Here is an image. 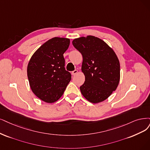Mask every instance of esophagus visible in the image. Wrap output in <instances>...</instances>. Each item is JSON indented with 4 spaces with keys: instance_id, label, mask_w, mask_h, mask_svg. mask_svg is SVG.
Here are the masks:
<instances>
[{
    "instance_id": "esophagus-1",
    "label": "esophagus",
    "mask_w": 150,
    "mask_h": 150,
    "mask_svg": "<svg viewBox=\"0 0 150 150\" xmlns=\"http://www.w3.org/2000/svg\"><path fill=\"white\" fill-rule=\"evenodd\" d=\"M77 73H78V70H75L74 71H73L71 72V75H75L77 74Z\"/></svg>"
}]
</instances>
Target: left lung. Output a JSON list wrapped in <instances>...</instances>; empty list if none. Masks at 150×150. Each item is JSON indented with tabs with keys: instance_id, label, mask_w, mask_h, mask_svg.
Returning a JSON list of instances; mask_svg holds the SVG:
<instances>
[{
	"instance_id": "8db88e82",
	"label": "left lung",
	"mask_w": 150,
	"mask_h": 150,
	"mask_svg": "<svg viewBox=\"0 0 150 150\" xmlns=\"http://www.w3.org/2000/svg\"><path fill=\"white\" fill-rule=\"evenodd\" d=\"M72 44L83 56L85 81L80 87L82 95L92 103L106 100L120 81L117 56L104 41L93 36L76 38Z\"/></svg>"
}]
</instances>
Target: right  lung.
<instances>
[{
  "label": "right lung",
  "mask_w": 150,
  "mask_h": 150,
  "mask_svg": "<svg viewBox=\"0 0 150 150\" xmlns=\"http://www.w3.org/2000/svg\"><path fill=\"white\" fill-rule=\"evenodd\" d=\"M69 45L68 38H53L38 48L29 61L27 75L30 88L44 102L57 101L71 80L63 55Z\"/></svg>",
  "instance_id": "right-lung-1"
}]
</instances>
